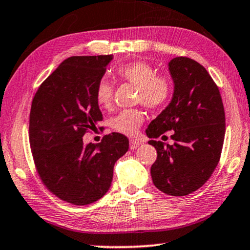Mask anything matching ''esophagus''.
Listing matches in <instances>:
<instances>
[{"instance_id":"34e87169","label":"esophagus","mask_w":250,"mask_h":250,"mask_svg":"<svg viewBox=\"0 0 250 250\" xmlns=\"http://www.w3.org/2000/svg\"><path fill=\"white\" fill-rule=\"evenodd\" d=\"M141 143L138 141H135V139H130V148L131 149H136L137 147H139Z\"/></svg>"}]
</instances>
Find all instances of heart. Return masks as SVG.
I'll use <instances>...</instances> for the list:
<instances>
[{"instance_id": "heart-1", "label": "heart", "mask_w": 250, "mask_h": 250, "mask_svg": "<svg viewBox=\"0 0 250 250\" xmlns=\"http://www.w3.org/2000/svg\"><path fill=\"white\" fill-rule=\"evenodd\" d=\"M116 76L137 86L136 101L149 109H158L168 102L171 94V83L165 75L155 74L148 62L137 61L128 62L116 69ZM96 101L103 108L112 104L113 88L106 79H102L96 86ZM144 121V114L137 108L120 112L111 120V127L120 134L132 136Z\"/></svg>"}]
</instances>
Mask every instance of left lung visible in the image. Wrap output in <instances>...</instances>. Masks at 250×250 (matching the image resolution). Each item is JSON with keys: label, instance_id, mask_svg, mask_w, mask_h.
Returning <instances> with one entry per match:
<instances>
[{"label": "left lung", "instance_id": "left-lung-1", "mask_svg": "<svg viewBox=\"0 0 250 250\" xmlns=\"http://www.w3.org/2000/svg\"><path fill=\"white\" fill-rule=\"evenodd\" d=\"M169 72L174 81L172 99L149 123L146 135L158 138L172 131V145L148 142L158 153L151 176L161 192L183 197L200 188L217 167L225 113L218 86L198 62L176 57L169 62Z\"/></svg>", "mask_w": 250, "mask_h": 250}]
</instances>
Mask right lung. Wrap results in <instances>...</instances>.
<instances>
[{
  "label": "right lung",
  "instance_id": "add662e5",
  "mask_svg": "<svg viewBox=\"0 0 250 250\" xmlns=\"http://www.w3.org/2000/svg\"><path fill=\"white\" fill-rule=\"evenodd\" d=\"M112 59V55L67 58L32 102L29 144L35 168L45 188L72 205L104 197L115 162L129 148L128 138L119 132L105 135L99 144L84 145L82 139L103 120L95 92Z\"/></svg>",
  "mask_w": 250,
  "mask_h": 250
}]
</instances>
